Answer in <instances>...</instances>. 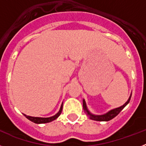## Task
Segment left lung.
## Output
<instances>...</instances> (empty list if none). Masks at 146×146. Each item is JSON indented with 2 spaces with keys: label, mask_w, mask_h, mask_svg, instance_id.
I'll use <instances>...</instances> for the list:
<instances>
[{
  "label": "left lung",
  "mask_w": 146,
  "mask_h": 146,
  "mask_svg": "<svg viewBox=\"0 0 146 146\" xmlns=\"http://www.w3.org/2000/svg\"><path fill=\"white\" fill-rule=\"evenodd\" d=\"M131 94H130V96L129 97L127 102H125V104H123L122 106L111 110L108 111V113H104V114H102V115H95L91 113V112H90V110L88 109L87 104H86V101H85L84 99H82V106H83V110H84L85 113H86V115L89 117L90 119L94 120V121H110V120L113 119V118H114L115 117L119 114L120 112H121V110H123V108H124L125 107L129 104V102L130 101V99H131Z\"/></svg>",
  "instance_id": "obj_1"
}]
</instances>
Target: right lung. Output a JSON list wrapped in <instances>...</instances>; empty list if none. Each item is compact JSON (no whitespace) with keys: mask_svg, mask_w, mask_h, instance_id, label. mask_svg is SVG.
<instances>
[{"mask_svg":"<svg viewBox=\"0 0 146 146\" xmlns=\"http://www.w3.org/2000/svg\"><path fill=\"white\" fill-rule=\"evenodd\" d=\"M62 109H63V103L60 105V110H59V111L57 113L51 117H48V118H42V117H33V116H29V115H27L25 114H23L28 118V120H30L31 121L35 123H38V124H40V123H49V122H51V121H54L56 118H58V116L60 115L62 112Z\"/></svg>","mask_w":146,"mask_h":146,"instance_id":"1","label":"right lung"}]
</instances>
